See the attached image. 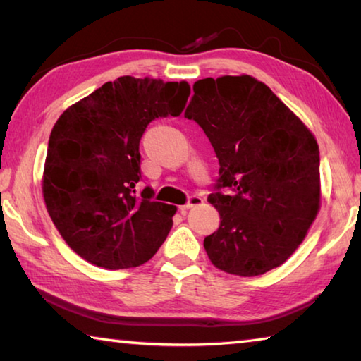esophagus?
<instances>
[{"label": "esophagus", "mask_w": 361, "mask_h": 361, "mask_svg": "<svg viewBox=\"0 0 361 361\" xmlns=\"http://www.w3.org/2000/svg\"><path fill=\"white\" fill-rule=\"evenodd\" d=\"M202 202H204V199L200 197V195H191V197L188 199V202L180 207V212L186 213L189 209H192V207H195V205H200Z\"/></svg>", "instance_id": "34e87169"}]
</instances>
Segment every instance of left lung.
Wrapping results in <instances>:
<instances>
[{"instance_id":"8db88e82","label":"left lung","mask_w":361,"mask_h":361,"mask_svg":"<svg viewBox=\"0 0 361 361\" xmlns=\"http://www.w3.org/2000/svg\"><path fill=\"white\" fill-rule=\"evenodd\" d=\"M192 90L185 118L202 127L219 162L209 202L221 223L205 252L224 272L261 276L295 253L319 213V145L252 76L205 78Z\"/></svg>"}]
</instances>
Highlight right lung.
Returning a JSON list of instances; mask_svg holds the SVG:
<instances>
[{"instance_id":"right-lung-1","label":"right lung","mask_w":361,"mask_h":361,"mask_svg":"<svg viewBox=\"0 0 361 361\" xmlns=\"http://www.w3.org/2000/svg\"><path fill=\"white\" fill-rule=\"evenodd\" d=\"M189 84L121 76L65 109L49 137L42 175L49 216L85 261L105 269L149 261L172 229L176 207L142 180L140 140L151 121L180 116Z\"/></svg>"}]
</instances>
